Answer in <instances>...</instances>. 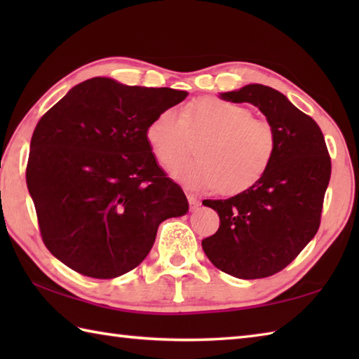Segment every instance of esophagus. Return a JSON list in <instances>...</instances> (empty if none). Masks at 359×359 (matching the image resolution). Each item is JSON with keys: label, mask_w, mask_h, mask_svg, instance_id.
<instances>
[{"label": "esophagus", "mask_w": 359, "mask_h": 359, "mask_svg": "<svg viewBox=\"0 0 359 359\" xmlns=\"http://www.w3.org/2000/svg\"><path fill=\"white\" fill-rule=\"evenodd\" d=\"M187 197H188V202H189V207H191V210H196V208H199V207H201V201L197 199L196 196H193V194H188Z\"/></svg>", "instance_id": "34e87169"}]
</instances>
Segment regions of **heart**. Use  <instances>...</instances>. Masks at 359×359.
<instances>
[{
	"mask_svg": "<svg viewBox=\"0 0 359 359\" xmlns=\"http://www.w3.org/2000/svg\"><path fill=\"white\" fill-rule=\"evenodd\" d=\"M157 162L172 170L191 149V137L203 142L197 160L177 168L172 175L191 189H219L238 194L264 177L276 149V135L265 120L243 106L219 98H201L160 111L144 131Z\"/></svg>",
	"mask_w": 359,
	"mask_h": 359,
	"instance_id": "1",
	"label": "heart"
}]
</instances>
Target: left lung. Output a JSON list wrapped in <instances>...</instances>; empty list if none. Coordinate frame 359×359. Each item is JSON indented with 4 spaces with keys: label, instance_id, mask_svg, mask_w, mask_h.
I'll list each match as a JSON object with an SVG mask.
<instances>
[{
    "label": "left lung",
    "instance_id": "1",
    "mask_svg": "<svg viewBox=\"0 0 359 359\" xmlns=\"http://www.w3.org/2000/svg\"><path fill=\"white\" fill-rule=\"evenodd\" d=\"M219 98L256 106L273 128L276 149L256 185L230 199L203 202L217 211L220 226L202 248L226 274L266 278L315 238L332 172L329 151L316 121L276 89L253 83Z\"/></svg>",
    "mask_w": 359,
    "mask_h": 359
}]
</instances>
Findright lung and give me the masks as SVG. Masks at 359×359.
<instances>
[{
	"instance_id": "obj_1",
	"label": "right lung",
	"mask_w": 359,
	"mask_h": 359,
	"mask_svg": "<svg viewBox=\"0 0 359 359\" xmlns=\"http://www.w3.org/2000/svg\"><path fill=\"white\" fill-rule=\"evenodd\" d=\"M187 90L94 77L44 114L30 140L26 182L44 245L80 274L112 279L135 269L158 225L188 212L144 131Z\"/></svg>"
}]
</instances>
